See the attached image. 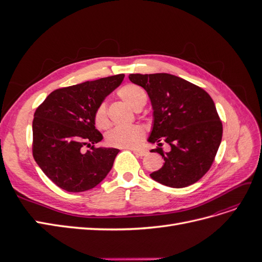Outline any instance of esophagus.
Wrapping results in <instances>:
<instances>
[{"instance_id":"obj_1","label":"esophagus","mask_w":262,"mask_h":262,"mask_svg":"<svg viewBox=\"0 0 262 262\" xmlns=\"http://www.w3.org/2000/svg\"><path fill=\"white\" fill-rule=\"evenodd\" d=\"M132 150H133V153L136 154L137 156H144V155H146V150H144V149L134 148V149H132Z\"/></svg>"}]
</instances>
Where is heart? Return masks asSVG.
I'll return each mask as SVG.
<instances>
[{"instance_id": "obj_1", "label": "heart", "mask_w": 262, "mask_h": 262, "mask_svg": "<svg viewBox=\"0 0 262 262\" xmlns=\"http://www.w3.org/2000/svg\"><path fill=\"white\" fill-rule=\"evenodd\" d=\"M118 95L125 104H128L133 110H141L144 107L147 100L146 92L136 84L123 85L118 91ZM94 123L98 129L104 130L109 126V118L107 114V108L104 102H101L94 112ZM145 138V131L139 124H133L129 126H116L110 130L106 141L110 146L120 148H132L138 146Z\"/></svg>"}]
</instances>
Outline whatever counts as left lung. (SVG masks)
<instances>
[{
    "label": "left lung",
    "instance_id": "8db88e82",
    "mask_svg": "<svg viewBox=\"0 0 262 262\" xmlns=\"http://www.w3.org/2000/svg\"><path fill=\"white\" fill-rule=\"evenodd\" d=\"M130 81L146 91L152 102L154 124L148 138L164 158L161 169L150 173L155 181L184 188L200 180L214 162L223 134L215 105L201 87L167 74H130ZM165 141L169 152L161 148Z\"/></svg>",
    "mask_w": 262,
    "mask_h": 262
}]
</instances>
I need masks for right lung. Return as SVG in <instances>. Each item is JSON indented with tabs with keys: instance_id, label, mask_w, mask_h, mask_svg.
Instances as JSON below:
<instances>
[{
	"instance_id": "1",
	"label": "right lung",
	"mask_w": 262,
	"mask_h": 262,
	"mask_svg": "<svg viewBox=\"0 0 262 262\" xmlns=\"http://www.w3.org/2000/svg\"><path fill=\"white\" fill-rule=\"evenodd\" d=\"M123 77L118 74L55 90L36 109L33 155L59 188L87 191L112 169L119 149L95 147L102 136L95 129L94 112ZM84 146L91 148L85 151Z\"/></svg>"
}]
</instances>
